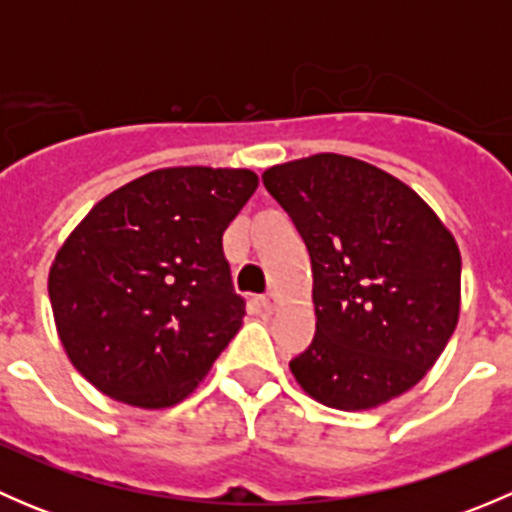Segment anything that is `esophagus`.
Instances as JSON below:
<instances>
[{
	"label": "esophagus",
	"mask_w": 512,
	"mask_h": 512,
	"mask_svg": "<svg viewBox=\"0 0 512 512\" xmlns=\"http://www.w3.org/2000/svg\"><path fill=\"white\" fill-rule=\"evenodd\" d=\"M277 302H280V294H277V292L265 294V297H262V309L272 314V312H275V309H277Z\"/></svg>",
	"instance_id": "1"
}]
</instances>
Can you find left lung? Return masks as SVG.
I'll list each match as a JSON object with an SVG mask.
<instances>
[{
    "mask_svg": "<svg viewBox=\"0 0 512 512\" xmlns=\"http://www.w3.org/2000/svg\"><path fill=\"white\" fill-rule=\"evenodd\" d=\"M309 250L317 332L289 361L329 409L366 411L426 376L461 312V252L394 175L337 153L262 173Z\"/></svg>",
    "mask_w": 512,
    "mask_h": 512,
    "instance_id": "obj_1",
    "label": "left lung"
}]
</instances>
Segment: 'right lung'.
<instances>
[{"instance_id": "obj_1", "label": "right lung", "mask_w": 512, "mask_h": 512, "mask_svg": "<svg viewBox=\"0 0 512 512\" xmlns=\"http://www.w3.org/2000/svg\"><path fill=\"white\" fill-rule=\"evenodd\" d=\"M255 190L245 168H160L106 195L66 237L51 309L98 391L165 409L203 381L245 317L223 232Z\"/></svg>"}]
</instances>
